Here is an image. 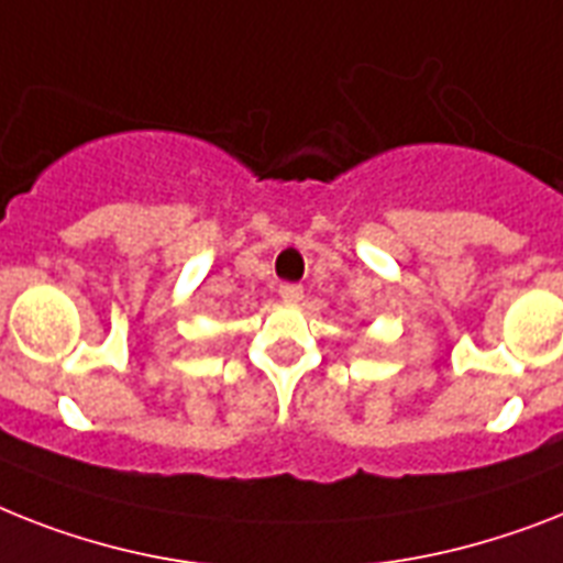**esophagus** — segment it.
<instances>
[{
	"label": "esophagus",
	"mask_w": 563,
	"mask_h": 563,
	"mask_svg": "<svg viewBox=\"0 0 563 563\" xmlns=\"http://www.w3.org/2000/svg\"><path fill=\"white\" fill-rule=\"evenodd\" d=\"M277 295H280L283 303H300V300H303V289H300V286H295V283H286V286H280V291H277Z\"/></svg>",
	"instance_id": "34e87169"
}]
</instances>
